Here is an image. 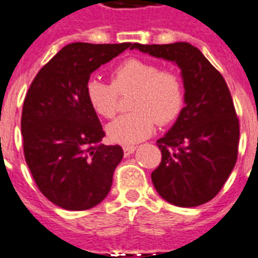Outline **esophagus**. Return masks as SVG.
Returning <instances> with one entry per match:
<instances>
[{
  "mask_svg": "<svg viewBox=\"0 0 258 258\" xmlns=\"http://www.w3.org/2000/svg\"><path fill=\"white\" fill-rule=\"evenodd\" d=\"M135 150H136V146H133V144L123 146V152H124V156H130L131 154H134V151Z\"/></svg>",
  "mask_w": 258,
  "mask_h": 258,
  "instance_id": "obj_1",
  "label": "esophagus"
}]
</instances>
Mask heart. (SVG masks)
<instances>
[{
  "label": "heart",
  "instance_id": "obj_1",
  "mask_svg": "<svg viewBox=\"0 0 258 258\" xmlns=\"http://www.w3.org/2000/svg\"><path fill=\"white\" fill-rule=\"evenodd\" d=\"M135 90L130 114L107 125V135L116 143H136L152 134L156 124L165 125L179 118L185 103L181 75L173 69L142 58H128L111 73V83L91 78L86 98L96 114L112 119L119 110V94Z\"/></svg>",
  "mask_w": 258,
  "mask_h": 258
}]
</instances>
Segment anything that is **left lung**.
Segmentation results:
<instances>
[{
    "label": "left lung",
    "mask_w": 258,
    "mask_h": 258,
    "mask_svg": "<svg viewBox=\"0 0 258 258\" xmlns=\"http://www.w3.org/2000/svg\"><path fill=\"white\" fill-rule=\"evenodd\" d=\"M131 49L176 62L185 87L181 114L156 142L162 162L151 175L154 187L176 207L208 203L223 188L238 155L240 122L223 75L187 42L134 43Z\"/></svg>",
    "instance_id": "left-lung-1"
}]
</instances>
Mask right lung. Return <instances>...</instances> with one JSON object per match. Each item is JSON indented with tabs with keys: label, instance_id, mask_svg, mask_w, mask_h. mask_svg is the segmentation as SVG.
Returning <instances> with one entry per match:
<instances>
[{
	"label": "right lung",
	"instance_id": "add662e5",
	"mask_svg": "<svg viewBox=\"0 0 258 258\" xmlns=\"http://www.w3.org/2000/svg\"><path fill=\"white\" fill-rule=\"evenodd\" d=\"M128 47L133 43H70L27 90L21 116L25 160L42 195L60 208L90 209L110 192L123 150L102 143L106 133L85 87L93 71Z\"/></svg>",
	"mask_w": 258,
	"mask_h": 258
}]
</instances>
